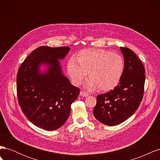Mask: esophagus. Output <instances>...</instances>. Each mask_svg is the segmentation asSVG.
Wrapping results in <instances>:
<instances>
[{
  "instance_id": "esophagus-1",
  "label": "esophagus",
  "mask_w": 160,
  "mask_h": 160,
  "mask_svg": "<svg viewBox=\"0 0 160 160\" xmlns=\"http://www.w3.org/2000/svg\"><path fill=\"white\" fill-rule=\"evenodd\" d=\"M89 95V93H87V92L84 91H81L80 92V96L81 97H85V98H86V97H88Z\"/></svg>"
}]
</instances>
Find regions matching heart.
Masks as SVG:
<instances>
[{"instance_id": "obj_1", "label": "heart", "mask_w": 160, "mask_h": 160, "mask_svg": "<svg viewBox=\"0 0 160 160\" xmlns=\"http://www.w3.org/2000/svg\"><path fill=\"white\" fill-rule=\"evenodd\" d=\"M67 68L75 85L81 84L89 72L90 79L86 83L87 88L108 91L119 84L124 71V61L118 53L102 49H89L79 52L76 58L71 57Z\"/></svg>"}]
</instances>
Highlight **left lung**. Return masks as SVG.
<instances>
[{
	"label": "left lung",
	"instance_id": "obj_1",
	"mask_svg": "<svg viewBox=\"0 0 160 160\" xmlns=\"http://www.w3.org/2000/svg\"><path fill=\"white\" fill-rule=\"evenodd\" d=\"M120 50L124 57L122 79L113 90L98 95L93 112L99 122L111 126L125 122L138 109L146 80L145 67L137 55L126 47Z\"/></svg>",
	"mask_w": 160,
	"mask_h": 160
}]
</instances>
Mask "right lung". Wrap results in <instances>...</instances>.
Wrapping results in <instances>:
<instances>
[{
	"instance_id": "obj_1",
	"label": "right lung",
	"mask_w": 160,
	"mask_h": 160,
	"mask_svg": "<svg viewBox=\"0 0 160 160\" xmlns=\"http://www.w3.org/2000/svg\"><path fill=\"white\" fill-rule=\"evenodd\" d=\"M70 48H37L19 67L17 76L18 104L23 113L36 126L47 131L59 129L68 119L71 105L80 89L62 74L59 59H63ZM47 64L45 73L39 71Z\"/></svg>"
}]
</instances>
